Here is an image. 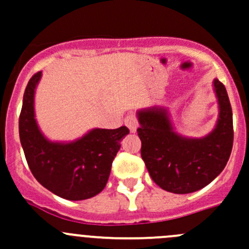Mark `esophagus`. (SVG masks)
<instances>
[{"instance_id": "obj_1", "label": "esophagus", "mask_w": 249, "mask_h": 249, "mask_svg": "<svg viewBox=\"0 0 249 249\" xmlns=\"http://www.w3.org/2000/svg\"><path fill=\"white\" fill-rule=\"evenodd\" d=\"M125 125H126V126L129 127L130 131L135 132L136 129H138V126H139L138 119H136L135 115H132V114L127 115V117L125 118Z\"/></svg>"}]
</instances>
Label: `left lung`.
<instances>
[{
	"mask_svg": "<svg viewBox=\"0 0 249 249\" xmlns=\"http://www.w3.org/2000/svg\"><path fill=\"white\" fill-rule=\"evenodd\" d=\"M219 118L210 134L185 138L174 131L166 108L152 107L138 111L141 157L159 187L174 194L196 192L213 182L226 166L233 145L232 109L226 88L213 82Z\"/></svg>",
	"mask_w": 249,
	"mask_h": 249,
	"instance_id": "obj_1",
	"label": "left lung"
}]
</instances>
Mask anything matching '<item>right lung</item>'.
<instances>
[{
	"label": "right lung",
	"instance_id": "right-lung-1",
	"mask_svg": "<svg viewBox=\"0 0 249 249\" xmlns=\"http://www.w3.org/2000/svg\"><path fill=\"white\" fill-rule=\"evenodd\" d=\"M41 72L28 82L19 115V139L36 179L60 198L85 200L106 187L126 126L93 129L72 142H54L41 134L34 114V94Z\"/></svg>",
	"mask_w": 249,
	"mask_h": 249
}]
</instances>
